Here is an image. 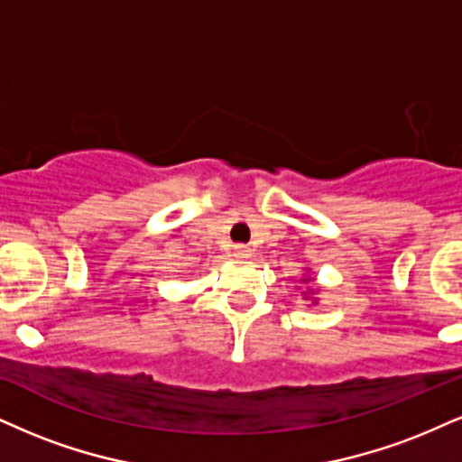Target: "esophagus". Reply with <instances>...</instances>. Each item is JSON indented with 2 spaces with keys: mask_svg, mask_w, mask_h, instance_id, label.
<instances>
[{
  "mask_svg": "<svg viewBox=\"0 0 462 462\" xmlns=\"http://www.w3.org/2000/svg\"><path fill=\"white\" fill-rule=\"evenodd\" d=\"M250 253H253V250H250L248 246H244V244H237V246H233V254H236L237 259H248Z\"/></svg>",
  "mask_w": 462,
  "mask_h": 462,
  "instance_id": "obj_1",
  "label": "esophagus"
}]
</instances>
